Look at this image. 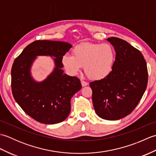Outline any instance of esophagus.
Segmentation results:
<instances>
[{
  "instance_id": "obj_1",
  "label": "esophagus",
  "mask_w": 156,
  "mask_h": 156,
  "mask_svg": "<svg viewBox=\"0 0 156 156\" xmlns=\"http://www.w3.org/2000/svg\"><path fill=\"white\" fill-rule=\"evenodd\" d=\"M81 84H82V87H86V86H87V85L88 84V82H85V81L83 80H81Z\"/></svg>"
}]
</instances>
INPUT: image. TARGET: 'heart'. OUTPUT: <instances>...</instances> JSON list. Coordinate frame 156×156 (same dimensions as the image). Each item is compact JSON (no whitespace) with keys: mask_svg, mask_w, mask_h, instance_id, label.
Segmentation results:
<instances>
[{"mask_svg":"<svg viewBox=\"0 0 156 156\" xmlns=\"http://www.w3.org/2000/svg\"><path fill=\"white\" fill-rule=\"evenodd\" d=\"M115 51L108 44H82L73 49L72 55L66 54L62 63L70 74H77L84 66L88 77L94 80L105 78L111 74L115 61Z\"/></svg>","mask_w":156,"mask_h":156,"instance_id":"heart-1","label":"heart"}]
</instances>
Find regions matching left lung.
I'll use <instances>...</instances> for the list:
<instances>
[{
	"instance_id": "obj_1",
	"label": "left lung",
	"mask_w": 156,
	"mask_h": 156,
	"mask_svg": "<svg viewBox=\"0 0 156 156\" xmlns=\"http://www.w3.org/2000/svg\"><path fill=\"white\" fill-rule=\"evenodd\" d=\"M116 53L112 72L107 77L91 82L92 103L98 117L119 120L137 107L147 85L146 62L141 53L123 39H107Z\"/></svg>"
}]
</instances>
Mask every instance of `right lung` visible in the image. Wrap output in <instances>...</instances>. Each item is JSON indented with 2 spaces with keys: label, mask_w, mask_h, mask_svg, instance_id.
<instances>
[{
  "label": "right lung",
  "mask_w": 156,
  "mask_h": 156,
  "mask_svg": "<svg viewBox=\"0 0 156 156\" xmlns=\"http://www.w3.org/2000/svg\"><path fill=\"white\" fill-rule=\"evenodd\" d=\"M72 47L64 41L37 40L21 52L11 69L13 97L20 107L35 121L56 124L68 117L71 98L82 88L80 79L64 74L62 58ZM39 55L51 56L55 67L44 81L37 82L31 76L32 63Z\"/></svg>",
  "instance_id": "1"
}]
</instances>
